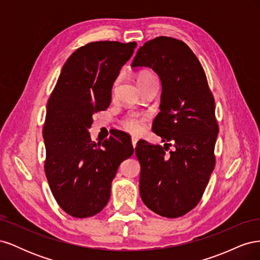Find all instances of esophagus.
<instances>
[{
  "label": "esophagus",
  "mask_w": 260,
  "mask_h": 260,
  "mask_svg": "<svg viewBox=\"0 0 260 260\" xmlns=\"http://www.w3.org/2000/svg\"><path fill=\"white\" fill-rule=\"evenodd\" d=\"M131 143H132V146H133V147H136V146H137V143H138V138L132 137V138H131Z\"/></svg>",
  "instance_id": "esophagus-1"
}]
</instances>
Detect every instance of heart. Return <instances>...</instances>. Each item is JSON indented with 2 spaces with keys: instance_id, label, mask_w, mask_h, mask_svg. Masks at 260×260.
I'll use <instances>...</instances> for the list:
<instances>
[{
  "instance_id": "obj_1",
  "label": "heart",
  "mask_w": 260,
  "mask_h": 260,
  "mask_svg": "<svg viewBox=\"0 0 260 260\" xmlns=\"http://www.w3.org/2000/svg\"><path fill=\"white\" fill-rule=\"evenodd\" d=\"M149 78H154L152 75L149 74H142L138 77V82L149 79ZM118 82H115L114 84V90L116 89ZM146 120V116L142 115H131L128 118H125L122 122L123 128L131 132V133H141L144 129V122Z\"/></svg>"
}]
</instances>
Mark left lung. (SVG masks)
Masks as SVG:
<instances>
[{
    "instance_id": "8db88e82",
    "label": "left lung",
    "mask_w": 260,
    "mask_h": 260,
    "mask_svg": "<svg viewBox=\"0 0 260 260\" xmlns=\"http://www.w3.org/2000/svg\"><path fill=\"white\" fill-rule=\"evenodd\" d=\"M131 67L152 68L160 78V112L153 131L175 146L167 153L168 143L138 142L141 199L157 215L178 218L198 205L215 167V100L200 60L177 39L147 41Z\"/></svg>"
}]
</instances>
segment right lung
I'll return each instance as SVG.
<instances>
[{
    "mask_svg": "<svg viewBox=\"0 0 260 260\" xmlns=\"http://www.w3.org/2000/svg\"><path fill=\"white\" fill-rule=\"evenodd\" d=\"M136 42L81 46L62 66L46 106L45 175L60 208L76 218L99 214L111 198L118 167L135 152L127 133L103 143L90 138L93 115L111 104L112 88Z\"/></svg>",
    "mask_w": 260,
    "mask_h": 260,
    "instance_id": "add662e5",
    "label": "right lung"
}]
</instances>
